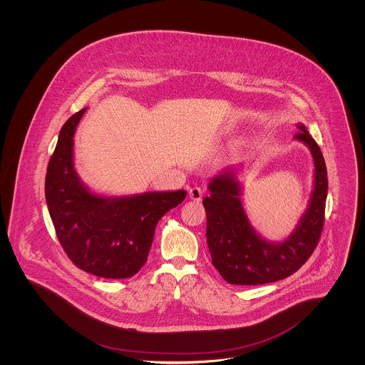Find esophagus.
I'll list each match as a JSON object with an SVG mask.
<instances>
[{"label":"esophagus","mask_w":365,"mask_h":365,"mask_svg":"<svg viewBox=\"0 0 365 365\" xmlns=\"http://www.w3.org/2000/svg\"><path fill=\"white\" fill-rule=\"evenodd\" d=\"M189 197H190L192 201H201L202 200V190L200 189V187H191L190 190H189Z\"/></svg>","instance_id":"1"}]
</instances>
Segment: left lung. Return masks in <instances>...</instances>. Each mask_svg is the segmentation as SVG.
I'll list each match as a JSON object with an SVG mask.
<instances>
[{"label": "left lung", "instance_id": "left-lung-1", "mask_svg": "<svg viewBox=\"0 0 365 365\" xmlns=\"http://www.w3.org/2000/svg\"><path fill=\"white\" fill-rule=\"evenodd\" d=\"M294 139L311 150L313 190L308 207L294 230L283 241H268L250 225L242 202L238 171L225 170L208 185L210 195L202 200L207 212V242L212 264L231 284L255 286L287 278L299 269L319 242L327 198V170L319 145L299 123Z\"/></svg>", "mask_w": 365, "mask_h": 365}]
</instances>
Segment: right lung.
<instances>
[{
    "label": "right lung",
    "instance_id": "add662e5",
    "mask_svg": "<svg viewBox=\"0 0 365 365\" xmlns=\"http://www.w3.org/2000/svg\"><path fill=\"white\" fill-rule=\"evenodd\" d=\"M86 109L61 127L45 179L46 204L57 238L76 267L100 278H130L148 260L158 220L187 192L109 197L90 190L73 163V135Z\"/></svg>",
    "mask_w": 365,
    "mask_h": 365
}]
</instances>
